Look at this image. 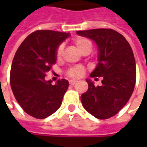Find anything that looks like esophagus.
Segmentation results:
<instances>
[{"mask_svg": "<svg viewBox=\"0 0 147 147\" xmlns=\"http://www.w3.org/2000/svg\"><path fill=\"white\" fill-rule=\"evenodd\" d=\"M76 83H78V81H77V80H70V81H69V84L72 85V86L75 85Z\"/></svg>", "mask_w": 147, "mask_h": 147, "instance_id": "1", "label": "esophagus"}]
</instances>
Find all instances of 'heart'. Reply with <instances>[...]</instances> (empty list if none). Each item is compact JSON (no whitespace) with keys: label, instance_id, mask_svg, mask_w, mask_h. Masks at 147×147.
I'll list each match as a JSON object with an SVG mask.
<instances>
[{"label":"heart","instance_id":"heart-1","mask_svg":"<svg viewBox=\"0 0 147 147\" xmlns=\"http://www.w3.org/2000/svg\"><path fill=\"white\" fill-rule=\"evenodd\" d=\"M74 44L77 50L80 53L82 52L83 51H86V50L91 51V49H92V43L88 39L85 38V37H77L74 40ZM62 52H63V46L60 45L56 51V57L58 59L60 58ZM84 73H85V69L81 66L73 67V68L69 69L67 72L69 76L71 77V78H81L84 74Z\"/></svg>","mask_w":147,"mask_h":147}]
</instances>
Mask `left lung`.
<instances>
[{"instance_id":"obj_1","label":"left lung","mask_w":147,"mask_h":147,"mask_svg":"<svg viewBox=\"0 0 147 147\" xmlns=\"http://www.w3.org/2000/svg\"><path fill=\"white\" fill-rule=\"evenodd\" d=\"M77 34L92 39L97 46L98 63L90 76L102 77L96 87L87 78L88 91L81 96L84 109L99 119H106L127 104L136 82V63L133 50L125 37L108 28L78 31Z\"/></svg>"}]
</instances>
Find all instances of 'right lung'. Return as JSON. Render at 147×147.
Returning a JSON list of instances; mask_svg holds the SVG:
<instances>
[{"label":"right lung","instance_id":"add662e5","mask_svg":"<svg viewBox=\"0 0 147 147\" xmlns=\"http://www.w3.org/2000/svg\"><path fill=\"white\" fill-rule=\"evenodd\" d=\"M69 32L38 30L26 37L14 55L10 69V86L22 109L36 119H45L59 109L69 82L47 81L46 73L56 61L59 45Z\"/></svg>","mask_w":147,"mask_h":147}]
</instances>
